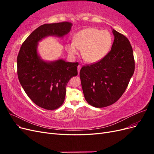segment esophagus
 <instances>
[{
  "label": "esophagus",
  "mask_w": 154,
  "mask_h": 154,
  "mask_svg": "<svg viewBox=\"0 0 154 154\" xmlns=\"http://www.w3.org/2000/svg\"><path fill=\"white\" fill-rule=\"evenodd\" d=\"M80 69H81V66H80V65H79V66H78V74H79V73H80Z\"/></svg>",
  "instance_id": "1"
}]
</instances>
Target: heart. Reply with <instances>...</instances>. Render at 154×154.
Masks as SVG:
<instances>
[{"label":"heart","mask_w":154,"mask_h":154,"mask_svg":"<svg viewBox=\"0 0 154 154\" xmlns=\"http://www.w3.org/2000/svg\"><path fill=\"white\" fill-rule=\"evenodd\" d=\"M112 43V37L106 30L101 31L94 27L83 29L73 36L72 42L66 45V49L72 57H75L82 50V56L85 62L97 63L109 53Z\"/></svg>","instance_id":"b5f03b06"}]
</instances>
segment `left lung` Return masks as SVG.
Here are the masks:
<instances>
[{
  "label": "left lung",
  "instance_id": "1",
  "mask_svg": "<svg viewBox=\"0 0 154 154\" xmlns=\"http://www.w3.org/2000/svg\"><path fill=\"white\" fill-rule=\"evenodd\" d=\"M114 40L110 52L101 61L83 66L80 71L87 103L96 108L109 106L123 95L133 76V50L127 37L112 30Z\"/></svg>",
  "mask_w": 154,
  "mask_h": 154
}]
</instances>
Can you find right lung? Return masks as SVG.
<instances>
[{
    "mask_svg": "<svg viewBox=\"0 0 154 154\" xmlns=\"http://www.w3.org/2000/svg\"><path fill=\"white\" fill-rule=\"evenodd\" d=\"M72 26L68 22L40 26L26 39L18 53V80L26 94L41 108L54 110L63 104L67 84L70 79L77 76L78 63L62 58L45 61L38 54V42L50 36L63 38Z\"/></svg>",
    "mask_w": 154,
    "mask_h": 154,
    "instance_id": "add662e5",
    "label": "right lung"
}]
</instances>
